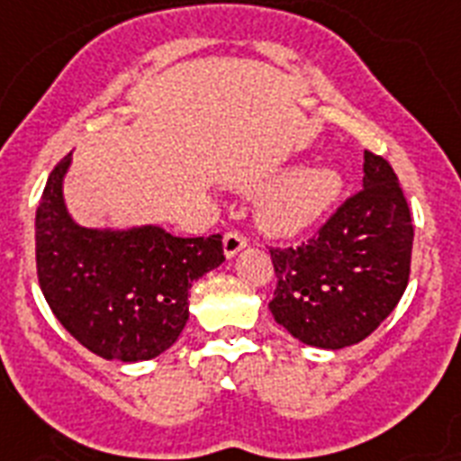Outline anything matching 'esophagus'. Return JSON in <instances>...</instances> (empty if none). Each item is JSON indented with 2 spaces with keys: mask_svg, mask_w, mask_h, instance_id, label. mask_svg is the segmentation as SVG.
<instances>
[{
  "mask_svg": "<svg viewBox=\"0 0 461 461\" xmlns=\"http://www.w3.org/2000/svg\"><path fill=\"white\" fill-rule=\"evenodd\" d=\"M247 247V238L245 235H240L238 230H230V233L223 235V254L226 258H233L240 249H245Z\"/></svg>",
  "mask_w": 461,
  "mask_h": 461,
  "instance_id": "obj_1",
  "label": "esophagus"
}]
</instances>
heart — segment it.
Here are the masks:
<instances>
[{"label":"heart","mask_w":461,"mask_h":461,"mask_svg":"<svg viewBox=\"0 0 461 461\" xmlns=\"http://www.w3.org/2000/svg\"><path fill=\"white\" fill-rule=\"evenodd\" d=\"M344 178L332 167H302L266 190L258 221L273 235L292 238L313 228L339 200Z\"/></svg>","instance_id":"1"}]
</instances>
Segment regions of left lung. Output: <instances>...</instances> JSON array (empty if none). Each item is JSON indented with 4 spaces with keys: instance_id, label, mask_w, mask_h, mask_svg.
<instances>
[{
    "instance_id": "obj_1",
    "label": "left lung",
    "mask_w": 461,
    "mask_h": 461,
    "mask_svg": "<svg viewBox=\"0 0 461 461\" xmlns=\"http://www.w3.org/2000/svg\"><path fill=\"white\" fill-rule=\"evenodd\" d=\"M363 190L302 247L271 249L277 325L318 348L370 337L408 287L414 228L393 167L365 150Z\"/></svg>"
}]
</instances>
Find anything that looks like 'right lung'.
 I'll list each match as a JSON object with an SVG mask.
<instances>
[{"mask_svg": "<svg viewBox=\"0 0 461 461\" xmlns=\"http://www.w3.org/2000/svg\"><path fill=\"white\" fill-rule=\"evenodd\" d=\"M70 162L72 153L49 174L34 216L41 294L91 353L122 363L155 358L184 332L193 283L226 261L221 235L79 226L63 200Z\"/></svg>", "mask_w": 461, "mask_h": 461, "instance_id": "right-lung-1", "label": "right lung"}]
</instances>
